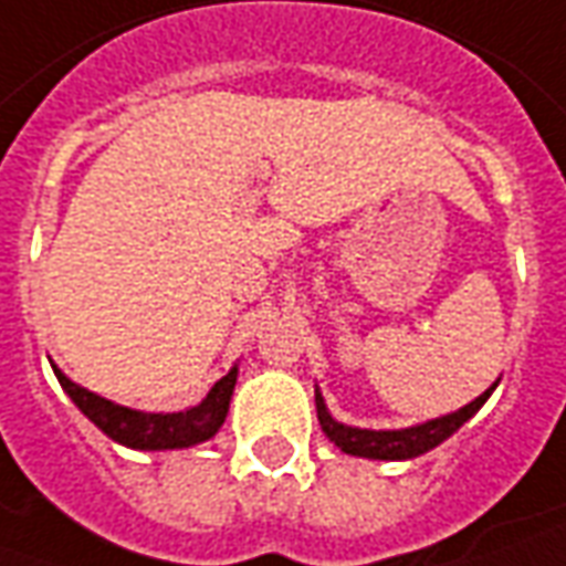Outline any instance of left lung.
Listing matches in <instances>:
<instances>
[{"instance_id": "8db88e82", "label": "left lung", "mask_w": 566, "mask_h": 566, "mask_svg": "<svg viewBox=\"0 0 566 566\" xmlns=\"http://www.w3.org/2000/svg\"><path fill=\"white\" fill-rule=\"evenodd\" d=\"M496 382H500V379H496ZM496 382H493L484 395H478L475 401H469L465 407H460V410L444 413V417H434V420H426L420 422V426H407V429H358V426H346V422L334 420L327 405H324L322 392H318V386H315V410H318L322 432L327 434L343 453L386 462L413 460V457H422V453H429V450H434L438 444H444L450 434L460 429L462 422L472 420L478 410L484 407L490 392L496 389Z\"/></svg>"}]
</instances>
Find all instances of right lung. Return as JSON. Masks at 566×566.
<instances>
[{"instance_id":"1","label":"right lung","mask_w":566,"mask_h":566,"mask_svg":"<svg viewBox=\"0 0 566 566\" xmlns=\"http://www.w3.org/2000/svg\"><path fill=\"white\" fill-rule=\"evenodd\" d=\"M54 367V377L63 386V392L73 398V405L106 438H113L116 444L132 450H184L214 438L220 426L227 422L229 401H232L235 379H239V365H232L227 377L217 379L211 392L205 395L199 405L187 407V410H174V413H146V410H134V407L101 398L97 392H88L85 386H78L66 377L61 367Z\"/></svg>"}]
</instances>
